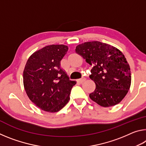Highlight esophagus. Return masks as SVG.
<instances>
[{
  "mask_svg": "<svg viewBox=\"0 0 146 146\" xmlns=\"http://www.w3.org/2000/svg\"><path fill=\"white\" fill-rule=\"evenodd\" d=\"M84 80H85V78H80V79H78V80H77V82L80 84H82Z\"/></svg>",
  "mask_w": 146,
  "mask_h": 146,
  "instance_id": "34e87169",
  "label": "esophagus"
}]
</instances>
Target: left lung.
Segmentation results:
<instances>
[{
    "label": "left lung",
    "instance_id": "8db88e82",
    "mask_svg": "<svg viewBox=\"0 0 146 146\" xmlns=\"http://www.w3.org/2000/svg\"><path fill=\"white\" fill-rule=\"evenodd\" d=\"M75 51L93 66L90 78L96 88L90 94L91 99L102 107L120 102L131 82L129 65L123 53L115 47L98 41L79 44Z\"/></svg>",
    "mask_w": 146,
    "mask_h": 146
}]
</instances>
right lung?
I'll use <instances>...</instances> for the list:
<instances>
[{"instance_id":"right-lung-1","label":"right lung","mask_w":146,"mask_h":146,"mask_svg":"<svg viewBox=\"0 0 146 146\" xmlns=\"http://www.w3.org/2000/svg\"><path fill=\"white\" fill-rule=\"evenodd\" d=\"M68 47L49 45L29 56L23 72V82L27 95L33 103L45 111H60L70 99L75 81L70 80L60 68V60Z\"/></svg>"}]
</instances>
